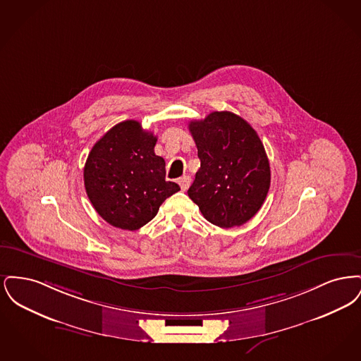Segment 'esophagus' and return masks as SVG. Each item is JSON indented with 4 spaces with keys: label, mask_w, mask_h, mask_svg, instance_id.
Returning a JSON list of instances; mask_svg holds the SVG:
<instances>
[{
    "label": "esophagus",
    "mask_w": 361,
    "mask_h": 361,
    "mask_svg": "<svg viewBox=\"0 0 361 361\" xmlns=\"http://www.w3.org/2000/svg\"><path fill=\"white\" fill-rule=\"evenodd\" d=\"M178 185L181 187L183 190H187V189L189 188V185H190V177H189V176L180 177V178H178Z\"/></svg>",
    "instance_id": "1"
}]
</instances>
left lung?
Instances as JSON below:
<instances>
[{
  "mask_svg": "<svg viewBox=\"0 0 361 361\" xmlns=\"http://www.w3.org/2000/svg\"><path fill=\"white\" fill-rule=\"evenodd\" d=\"M189 131L200 158L189 197L215 226L246 224L257 214L271 185L269 161L257 133L228 111L190 121Z\"/></svg>",
  "mask_w": 361,
  "mask_h": 361,
  "instance_id": "8db88e82",
  "label": "left lung"
}]
</instances>
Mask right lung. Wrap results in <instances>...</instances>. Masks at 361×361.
Wrapping results in <instances>:
<instances>
[{
  "label": "right lung",
  "instance_id": "1",
  "mask_svg": "<svg viewBox=\"0 0 361 361\" xmlns=\"http://www.w3.org/2000/svg\"><path fill=\"white\" fill-rule=\"evenodd\" d=\"M157 137L137 121L114 126L92 147L84 183L97 214L118 228L134 231L149 224L180 187L165 180V161L155 155Z\"/></svg>",
  "mask_w": 361,
  "mask_h": 361
}]
</instances>
